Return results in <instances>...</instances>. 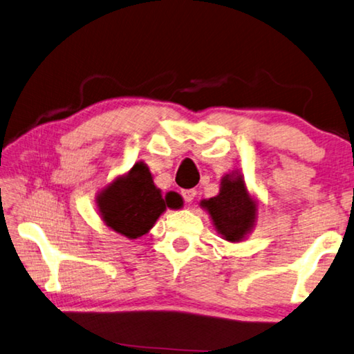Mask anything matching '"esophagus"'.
<instances>
[{
	"instance_id": "34e87169",
	"label": "esophagus",
	"mask_w": 354,
	"mask_h": 354,
	"mask_svg": "<svg viewBox=\"0 0 354 354\" xmlns=\"http://www.w3.org/2000/svg\"><path fill=\"white\" fill-rule=\"evenodd\" d=\"M196 189H183L182 191V197L185 199V202H193L196 197Z\"/></svg>"
}]
</instances>
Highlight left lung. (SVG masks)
<instances>
[{
	"instance_id": "8db88e82",
	"label": "left lung",
	"mask_w": 354,
	"mask_h": 354,
	"mask_svg": "<svg viewBox=\"0 0 354 354\" xmlns=\"http://www.w3.org/2000/svg\"><path fill=\"white\" fill-rule=\"evenodd\" d=\"M221 185V193L203 201L202 205L207 208L222 236L232 243H238L255 222L257 205L247 194L241 176H227Z\"/></svg>"
}]
</instances>
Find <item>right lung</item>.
Masks as SVG:
<instances>
[{
	"instance_id": "add662e5",
	"label": "right lung",
	"mask_w": 354,
	"mask_h": 354,
	"mask_svg": "<svg viewBox=\"0 0 354 354\" xmlns=\"http://www.w3.org/2000/svg\"><path fill=\"white\" fill-rule=\"evenodd\" d=\"M105 224L130 239H136L153 227L166 207L177 208L182 201L167 194L165 199L153 185L147 166L136 163L126 177L102 191L97 199Z\"/></svg>"
}]
</instances>
